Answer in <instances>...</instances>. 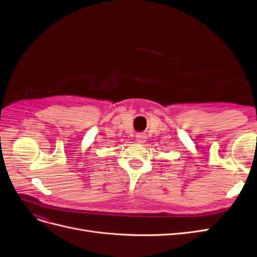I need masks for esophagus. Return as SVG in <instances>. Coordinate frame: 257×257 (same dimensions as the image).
<instances>
[{
  "mask_svg": "<svg viewBox=\"0 0 257 257\" xmlns=\"http://www.w3.org/2000/svg\"><path fill=\"white\" fill-rule=\"evenodd\" d=\"M146 139H147L146 134L139 133V134H137V135H136V142H137L138 144H144V143L146 142Z\"/></svg>",
  "mask_w": 257,
  "mask_h": 257,
  "instance_id": "obj_1",
  "label": "esophagus"
}]
</instances>
